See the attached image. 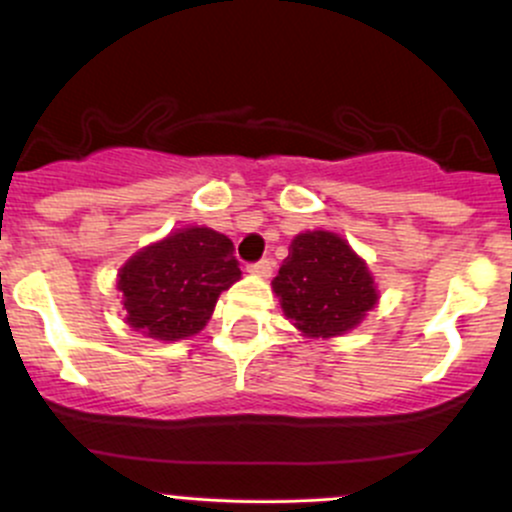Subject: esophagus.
I'll return each instance as SVG.
<instances>
[{"instance_id":"34e87169","label":"esophagus","mask_w":512,"mask_h":512,"mask_svg":"<svg viewBox=\"0 0 512 512\" xmlns=\"http://www.w3.org/2000/svg\"><path fill=\"white\" fill-rule=\"evenodd\" d=\"M247 272L255 274V277H270L272 274V260H260L247 265Z\"/></svg>"}]
</instances>
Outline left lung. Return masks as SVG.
Returning <instances> with one entry per match:
<instances>
[{
    "label": "left lung",
    "instance_id": "left-lung-1",
    "mask_svg": "<svg viewBox=\"0 0 512 512\" xmlns=\"http://www.w3.org/2000/svg\"><path fill=\"white\" fill-rule=\"evenodd\" d=\"M272 292L284 316L309 338L343 336L378 304L363 257L328 230H306L292 240Z\"/></svg>",
    "mask_w": 512,
    "mask_h": 512
}]
</instances>
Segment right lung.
<instances>
[{"label":"right lung","mask_w":512,"mask_h":512,"mask_svg":"<svg viewBox=\"0 0 512 512\" xmlns=\"http://www.w3.org/2000/svg\"><path fill=\"white\" fill-rule=\"evenodd\" d=\"M240 274L230 238L191 225L129 257L117 289L129 326L157 341H179L208 324L220 292Z\"/></svg>","instance_id":"add662e5"}]
</instances>
